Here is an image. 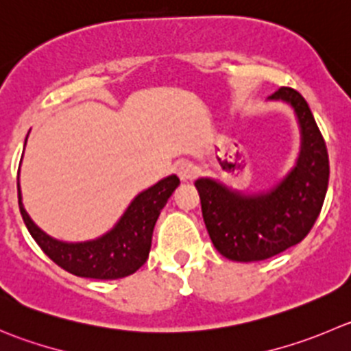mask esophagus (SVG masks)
Returning a JSON list of instances; mask_svg holds the SVG:
<instances>
[{
    "instance_id": "obj_1",
    "label": "esophagus",
    "mask_w": 351,
    "mask_h": 351,
    "mask_svg": "<svg viewBox=\"0 0 351 351\" xmlns=\"http://www.w3.org/2000/svg\"><path fill=\"white\" fill-rule=\"evenodd\" d=\"M173 170H176V173H178L181 181H191L196 176V169L189 162H178L176 167H173Z\"/></svg>"
}]
</instances>
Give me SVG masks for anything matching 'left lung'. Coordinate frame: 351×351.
Listing matches in <instances>:
<instances>
[{
  "label": "left lung",
  "mask_w": 351,
  "mask_h": 351,
  "mask_svg": "<svg viewBox=\"0 0 351 351\" xmlns=\"http://www.w3.org/2000/svg\"><path fill=\"white\" fill-rule=\"evenodd\" d=\"M269 99L291 105L298 119L302 148L291 172L256 195L210 178L195 182L210 239L220 255L234 262L267 260L298 245L313 228L328 191V148L305 98L291 88H279Z\"/></svg>",
  "instance_id": "left-lung-1"
}]
</instances>
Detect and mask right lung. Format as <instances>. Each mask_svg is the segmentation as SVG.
Wrapping results in <instances>:
<instances>
[{"label":"right lung","mask_w":351,"mask_h":351,"mask_svg":"<svg viewBox=\"0 0 351 351\" xmlns=\"http://www.w3.org/2000/svg\"><path fill=\"white\" fill-rule=\"evenodd\" d=\"M179 184L178 176H169L139 193L112 231L84 243L58 241L41 231L23 208L19 182L16 191L20 213L29 232L56 265L79 278L120 279L134 274L146 262L156 219Z\"/></svg>","instance_id":"obj_1"}]
</instances>
